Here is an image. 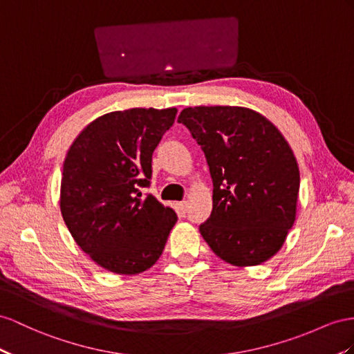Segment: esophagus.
Here are the masks:
<instances>
[{"label": "esophagus", "mask_w": 354, "mask_h": 354, "mask_svg": "<svg viewBox=\"0 0 354 354\" xmlns=\"http://www.w3.org/2000/svg\"><path fill=\"white\" fill-rule=\"evenodd\" d=\"M187 207H188V203H187V202H179V203H176V209H178V214H179V215H185V214H187Z\"/></svg>", "instance_id": "1"}]
</instances>
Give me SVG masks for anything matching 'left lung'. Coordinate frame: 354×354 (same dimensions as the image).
<instances>
[{
    "label": "left lung",
    "mask_w": 354,
    "mask_h": 354,
    "mask_svg": "<svg viewBox=\"0 0 354 354\" xmlns=\"http://www.w3.org/2000/svg\"><path fill=\"white\" fill-rule=\"evenodd\" d=\"M178 122L201 145L214 184L212 212L198 225L203 239L230 265L263 263L295 223L301 176L293 151L250 109L187 107Z\"/></svg>",
    "instance_id": "obj_1"
}]
</instances>
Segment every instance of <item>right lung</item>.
I'll return each mask as SVG.
<instances>
[{
	"label": "right lung",
	"instance_id": "right-lung-1",
	"mask_svg": "<svg viewBox=\"0 0 354 354\" xmlns=\"http://www.w3.org/2000/svg\"><path fill=\"white\" fill-rule=\"evenodd\" d=\"M176 109H129L97 118L71 145L62 166L61 214L77 245L121 275L151 268L178 216L152 194V153Z\"/></svg>",
	"mask_w": 354,
	"mask_h": 354
}]
</instances>
